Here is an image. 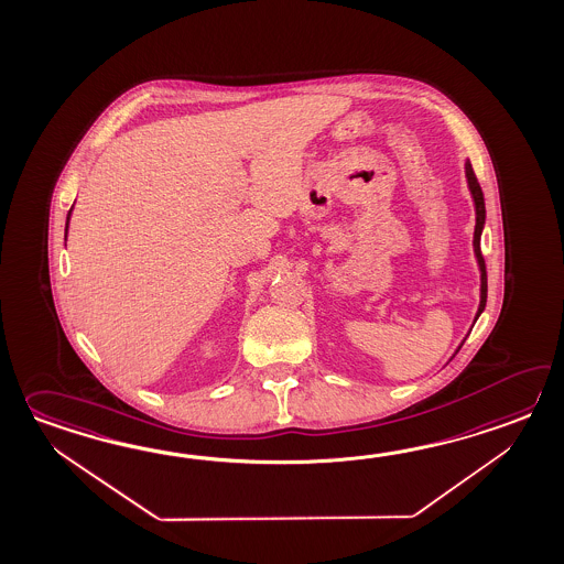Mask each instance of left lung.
Returning <instances> with one entry per match:
<instances>
[{
  "label": "left lung",
  "mask_w": 564,
  "mask_h": 564,
  "mask_svg": "<svg viewBox=\"0 0 564 564\" xmlns=\"http://www.w3.org/2000/svg\"><path fill=\"white\" fill-rule=\"evenodd\" d=\"M465 175H467V184L471 189V196L476 202V232H474V251H476L477 263H479V271H481V301H479V310H477V317L479 313L486 310V301H488V273H486V261H484V254H481V230L486 225V202H484V192L479 188V182H477L476 174H474V167L471 163L465 162ZM464 346V344H462ZM459 346V348H462Z\"/></svg>",
  "instance_id": "8db88e82"
}]
</instances>
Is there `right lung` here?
<instances>
[{"label":"right lung","mask_w":564,"mask_h":564,"mask_svg":"<svg viewBox=\"0 0 564 564\" xmlns=\"http://www.w3.org/2000/svg\"><path fill=\"white\" fill-rule=\"evenodd\" d=\"M70 213H73V208L68 210V218H66V230H68V220H70Z\"/></svg>","instance_id":"1"}]
</instances>
